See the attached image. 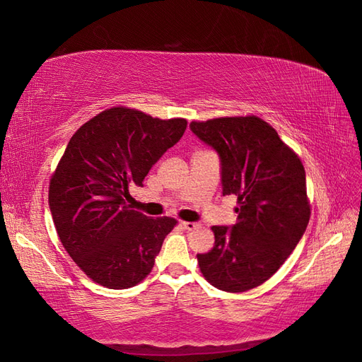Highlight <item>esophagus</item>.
<instances>
[{
	"instance_id": "1",
	"label": "esophagus",
	"mask_w": 362,
	"mask_h": 362,
	"mask_svg": "<svg viewBox=\"0 0 362 362\" xmlns=\"http://www.w3.org/2000/svg\"><path fill=\"white\" fill-rule=\"evenodd\" d=\"M182 226L185 230H188V231H192V230H196V228H199V223L197 222H182Z\"/></svg>"
}]
</instances>
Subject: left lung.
I'll use <instances>...</instances> for the list:
<instances>
[{
  "instance_id": "1",
  "label": "left lung",
  "mask_w": 362,
  "mask_h": 362,
  "mask_svg": "<svg viewBox=\"0 0 362 362\" xmlns=\"http://www.w3.org/2000/svg\"><path fill=\"white\" fill-rule=\"evenodd\" d=\"M191 131L221 157L223 196H238V222L213 226L214 247L197 255L213 287L242 293L279 270L310 221L299 156L256 115L191 122Z\"/></svg>"
}]
</instances>
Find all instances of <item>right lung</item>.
Segmentation results:
<instances>
[{"instance_id":"add662e5","label":"right lung","mask_w":362,"mask_h":362,"mask_svg":"<svg viewBox=\"0 0 362 362\" xmlns=\"http://www.w3.org/2000/svg\"><path fill=\"white\" fill-rule=\"evenodd\" d=\"M187 124L117 106L92 117L67 143L50 177L49 206L64 250L94 282L123 290L153 270L177 221L132 209L129 187H141Z\"/></svg>"}]
</instances>
